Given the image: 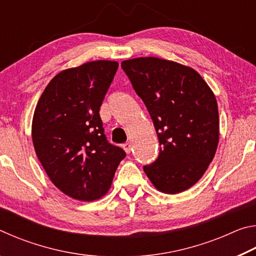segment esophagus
Returning a JSON list of instances; mask_svg holds the SVG:
<instances>
[{
  "label": "esophagus",
  "mask_w": 256,
  "mask_h": 256,
  "mask_svg": "<svg viewBox=\"0 0 256 256\" xmlns=\"http://www.w3.org/2000/svg\"><path fill=\"white\" fill-rule=\"evenodd\" d=\"M123 149L125 150V152H126L128 154H131L132 148H131V144H130L128 142V144H123Z\"/></svg>",
  "instance_id": "esophagus-1"
}]
</instances>
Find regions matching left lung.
Masks as SVG:
<instances>
[{
	"label": "left lung",
	"mask_w": 256,
	"mask_h": 256,
	"mask_svg": "<svg viewBox=\"0 0 256 256\" xmlns=\"http://www.w3.org/2000/svg\"><path fill=\"white\" fill-rule=\"evenodd\" d=\"M120 66L144 102L159 138L158 158L144 170L160 192H183L203 176L218 146L214 94L196 70L172 60L138 58Z\"/></svg>",
	"instance_id": "8db88e82"
}]
</instances>
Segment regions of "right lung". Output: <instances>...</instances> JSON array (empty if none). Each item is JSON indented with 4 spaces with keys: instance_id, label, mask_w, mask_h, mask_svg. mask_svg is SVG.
<instances>
[{
    "instance_id": "add662e5",
    "label": "right lung",
    "mask_w": 256,
    "mask_h": 256,
    "mask_svg": "<svg viewBox=\"0 0 256 256\" xmlns=\"http://www.w3.org/2000/svg\"><path fill=\"white\" fill-rule=\"evenodd\" d=\"M118 63L94 60L60 72L34 112V148L60 190L80 201L105 196L125 151L110 144L99 110Z\"/></svg>"
}]
</instances>
